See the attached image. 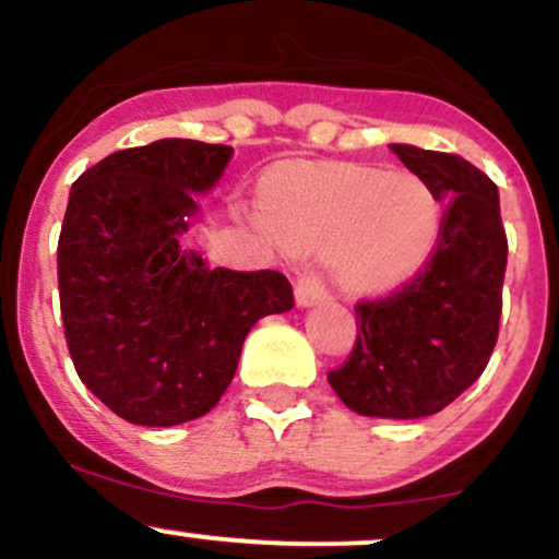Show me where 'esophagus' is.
Listing matches in <instances>:
<instances>
[{
	"label": "esophagus",
	"mask_w": 559,
	"mask_h": 559,
	"mask_svg": "<svg viewBox=\"0 0 559 559\" xmlns=\"http://www.w3.org/2000/svg\"><path fill=\"white\" fill-rule=\"evenodd\" d=\"M329 297V288H325L323 278L316 273H307L294 284V299H297V307H312L318 301Z\"/></svg>",
	"instance_id": "1"
}]
</instances>
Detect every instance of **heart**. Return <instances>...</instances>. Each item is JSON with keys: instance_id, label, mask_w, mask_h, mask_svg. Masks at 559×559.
I'll use <instances>...</instances> for the list:
<instances>
[{"instance_id": "b5f03b06", "label": "heart", "mask_w": 559, "mask_h": 559, "mask_svg": "<svg viewBox=\"0 0 559 559\" xmlns=\"http://www.w3.org/2000/svg\"><path fill=\"white\" fill-rule=\"evenodd\" d=\"M265 226L294 249L325 247L333 278L383 294L415 278L441 236L433 189L413 170L297 165L260 189Z\"/></svg>"}]
</instances>
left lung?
Listing matches in <instances>:
<instances>
[{
    "mask_svg": "<svg viewBox=\"0 0 559 559\" xmlns=\"http://www.w3.org/2000/svg\"><path fill=\"white\" fill-rule=\"evenodd\" d=\"M389 150L444 202L441 236L407 286L357 305V344L329 383L357 415L413 420L484 373L502 316L507 236L497 186L476 165L413 144Z\"/></svg>",
    "mask_w": 559,
    "mask_h": 559,
    "instance_id": "obj_1",
    "label": "left lung"
}]
</instances>
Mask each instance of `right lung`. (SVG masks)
<instances>
[{
  "label": "right lung",
  "instance_id": "1",
  "mask_svg": "<svg viewBox=\"0 0 559 559\" xmlns=\"http://www.w3.org/2000/svg\"><path fill=\"white\" fill-rule=\"evenodd\" d=\"M230 157L226 144L159 139L70 189L57 243L68 349L83 386L136 426L207 415L252 325L294 307L286 275L210 267L181 243Z\"/></svg>",
  "mask_w": 559,
  "mask_h": 559
}]
</instances>
